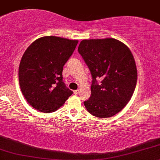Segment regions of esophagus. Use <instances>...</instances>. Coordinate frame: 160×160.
<instances>
[{"label": "esophagus", "instance_id": "34e87169", "mask_svg": "<svg viewBox=\"0 0 160 160\" xmlns=\"http://www.w3.org/2000/svg\"><path fill=\"white\" fill-rule=\"evenodd\" d=\"M73 92H74L75 95H77V94H78V92H79V90H74Z\"/></svg>", "mask_w": 160, "mask_h": 160}]
</instances>
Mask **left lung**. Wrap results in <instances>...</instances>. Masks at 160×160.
Masks as SVG:
<instances>
[{"label":"left lung","instance_id":"left-lung-1","mask_svg":"<svg viewBox=\"0 0 160 160\" xmlns=\"http://www.w3.org/2000/svg\"><path fill=\"white\" fill-rule=\"evenodd\" d=\"M78 50L92 78L91 96L84 102L86 109L98 118L116 115L131 100L137 85V66L131 50L112 38L84 39Z\"/></svg>","mask_w":160,"mask_h":160}]
</instances>
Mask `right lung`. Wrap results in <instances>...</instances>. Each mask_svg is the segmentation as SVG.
<instances>
[{"instance_id": "obj_1", "label": "right lung", "mask_w": 160, "mask_h": 160, "mask_svg": "<svg viewBox=\"0 0 160 160\" xmlns=\"http://www.w3.org/2000/svg\"><path fill=\"white\" fill-rule=\"evenodd\" d=\"M78 42L44 36L26 50L20 62L18 80L23 96L33 108L43 113L54 112L72 95L62 81V71Z\"/></svg>"}]
</instances>
